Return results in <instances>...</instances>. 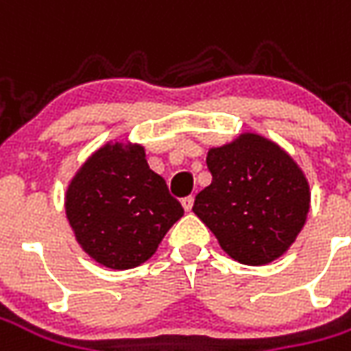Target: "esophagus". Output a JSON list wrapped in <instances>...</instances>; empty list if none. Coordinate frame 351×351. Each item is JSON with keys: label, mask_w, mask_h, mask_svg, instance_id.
I'll return each instance as SVG.
<instances>
[{"label": "esophagus", "mask_w": 351, "mask_h": 351, "mask_svg": "<svg viewBox=\"0 0 351 351\" xmlns=\"http://www.w3.org/2000/svg\"><path fill=\"white\" fill-rule=\"evenodd\" d=\"M182 206H184V210H186V213H190L191 210V206H193V197H184L182 199Z\"/></svg>", "instance_id": "obj_1"}]
</instances>
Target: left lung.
Here are the masks:
<instances>
[{
	"mask_svg": "<svg viewBox=\"0 0 351 351\" xmlns=\"http://www.w3.org/2000/svg\"><path fill=\"white\" fill-rule=\"evenodd\" d=\"M213 184L199 191L193 213L221 250L243 265L282 258L304 228L310 186L299 163L272 138L244 131L206 152Z\"/></svg>",
	"mask_w": 351,
	"mask_h": 351,
	"instance_id": "1",
	"label": "left lung"
}]
</instances>
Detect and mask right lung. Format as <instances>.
Returning <instances> with one entry per match:
<instances>
[{
	"label": "right lung",
	"mask_w": 351,
	"mask_h": 351,
	"mask_svg": "<svg viewBox=\"0 0 351 351\" xmlns=\"http://www.w3.org/2000/svg\"><path fill=\"white\" fill-rule=\"evenodd\" d=\"M64 205L80 248L112 271L148 261L184 216L165 180L148 167L145 146L131 141L93 150L67 184Z\"/></svg>",
	"instance_id": "add662e5"
}]
</instances>
